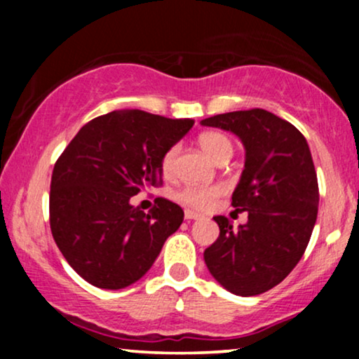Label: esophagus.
<instances>
[{
    "label": "esophagus",
    "instance_id": "obj_1",
    "mask_svg": "<svg viewBox=\"0 0 359 359\" xmlns=\"http://www.w3.org/2000/svg\"><path fill=\"white\" fill-rule=\"evenodd\" d=\"M184 216H185V219H201V214L199 212H196V211H191V209H185V212H184Z\"/></svg>",
    "mask_w": 359,
    "mask_h": 359
}]
</instances>
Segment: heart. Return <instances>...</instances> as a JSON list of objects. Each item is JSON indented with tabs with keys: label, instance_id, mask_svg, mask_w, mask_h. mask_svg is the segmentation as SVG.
I'll use <instances>...</instances> for the list:
<instances>
[{
	"label": "heart",
	"instance_id": "1",
	"mask_svg": "<svg viewBox=\"0 0 359 359\" xmlns=\"http://www.w3.org/2000/svg\"><path fill=\"white\" fill-rule=\"evenodd\" d=\"M199 147L203 148L204 154L211 160H214V162H219L222 156L226 155H233L231 140L224 137L222 133H216V131H209V133L201 135ZM177 154H179V148L172 147L165 154V156H163L162 170L165 175L174 174ZM221 194V185H192V187H185L177 194V199H179L180 203L191 205V208L208 209L209 205H212L214 201H216Z\"/></svg>",
	"mask_w": 359,
	"mask_h": 359
}]
</instances>
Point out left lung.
I'll use <instances>...</instances> for the list:
<instances>
[{
    "instance_id": "left-lung-1",
    "label": "left lung",
    "mask_w": 359,
    "mask_h": 359,
    "mask_svg": "<svg viewBox=\"0 0 359 359\" xmlns=\"http://www.w3.org/2000/svg\"><path fill=\"white\" fill-rule=\"evenodd\" d=\"M241 140L245 168L233 208L248 212L233 228L214 216L219 238L204 251L211 275L241 297L263 294L294 270L317 219L319 187L307 140L294 125L265 109L233 111L201 121Z\"/></svg>"
}]
</instances>
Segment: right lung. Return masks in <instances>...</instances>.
<instances>
[{
	"label": "right lung",
	"instance_id": "right-lung-1",
	"mask_svg": "<svg viewBox=\"0 0 359 359\" xmlns=\"http://www.w3.org/2000/svg\"><path fill=\"white\" fill-rule=\"evenodd\" d=\"M192 119L140 109L90 119L53 167L50 229L57 246L90 285L119 290L151 269L184 221L180 205L155 201L150 212L130 199L162 184V160L189 133Z\"/></svg>",
	"mask_w": 359,
	"mask_h": 359
}]
</instances>
